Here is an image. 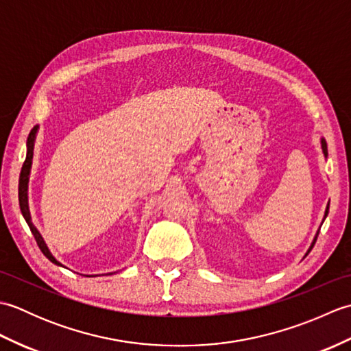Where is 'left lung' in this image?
Here are the masks:
<instances>
[{"label": "left lung", "mask_w": 351, "mask_h": 351, "mask_svg": "<svg viewBox=\"0 0 351 351\" xmlns=\"http://www.w3.org/2000/svg\"><path fill=\"white\" fill-rule=\"evenodd\" d=\"M322 149H323V154H324V156L327 158V143H326V140L324 138H322ZM327 214H329V205H327V208H326V213H324V219L327 217ZM324 219H323V221H324ZM318 232H319V229L317 230V234H315V237H314V241L311 243V245H309V249H308V252H306V255L304 256H308V253L312 250V247H314V244H315V241H317V237H318Z\"/></svg>", "instance_id": "8db88e82"}]
</instances>
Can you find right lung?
<instances>
[{"mask_svg": "<svg viewBox=\"0 0 351 351\" xmlns=\"http://www.w3.org/2000/svg\"><path fill=\"white\" fill-rule=\"evenodd\" d=\"M37 131H39V125H36L34 128L29 131L28 138H27V156H25L24 166H22L21 176H19V206H21V213H22V215H24L27 225L29 226V230H32V234L34 235L37 245H39V249L42 250L43 255L47 256L52 264L64 267L62 263H58V261L52 256V253L49 252L47 243H45V240H43V237L40 235L39 230H37V228L33 225L32 214H29V208H28V181H29V171H32V164H33V151H34V141H36ZM87 278H90V276H87Z\"/></svg>", "mask_w": 351, "mask_h": 351, "instance_id": "right-lung-1", "label": "right lung"}]
</instances>
